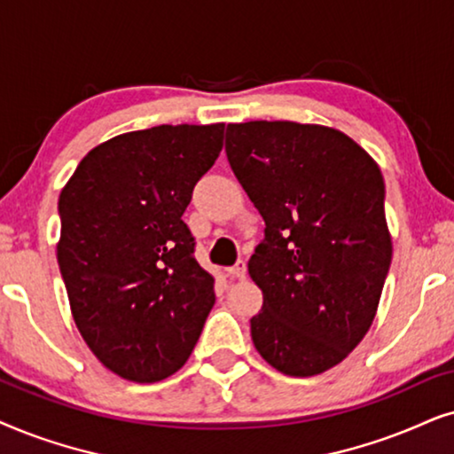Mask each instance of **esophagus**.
I'll return each instance as SVG.
<instances>
[{
  "mask_svg": "<svg viewBox=\"0 0 454 454\" xmlns=\"http://www.w3.org/2000/svg\"><path fill=\"white\" fill-rule=\"evenodd\" d=\"M228 276L234 278V280H243L247 276V263L245 262H239L237 265H232V268H228Z\"/></svg>",
  "mask_w": 454,
  "mask_h": 454,
  "instance_id": "1",
  "label": "esophagus"
}]
</instances>
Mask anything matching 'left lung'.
Returning <instances> with one entry per match:
<instances>
[{"label": "left lung", "instance_id": "obj_1", "mask_svg": "<svg viewBox=\"0 0 454 454\" xmlns=\"http://www.w3.org/2000/svg\"><path fill=\"white\" fill-rule=\"evenodd\" d=\"M226 155L265 222L253 344L284 376L324 373L376 317L392 262L382 172L344 132L288 120L228 124Z\"/></svg>", "mask_w": 454, "mask_h": 454}]
</instances>
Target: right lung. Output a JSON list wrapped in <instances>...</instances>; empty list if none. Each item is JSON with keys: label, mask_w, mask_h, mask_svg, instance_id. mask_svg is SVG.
Instances as JSON below:
<instances>
[{"label": "right lung", "mask_w": 454, "mask_h": 454, "mask_svg": "<svg viewBox=\"0 0 454 454\" xmlns=\"http://www.w3.org/2000/svg\"><path fill=\"white\" fill-rule=\"evenodd\" d=\"M223 124H161L90 149L59 192L58 263L72 317L120 378L160 382L186 364L215 303L183 222Z\"/></svg>", "instance_id": "add662e5"}]
</instances>
